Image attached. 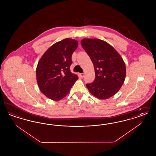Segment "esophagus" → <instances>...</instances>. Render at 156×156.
I'll use <instances>...</instances> for the list:
<instances>
[{
  "mask_svg": "<svg viewBox=\"0 0 156 156\" xmlns=\"http://www.w3.org/2000/svg\"><path fill=\"white\" fill-rule=\"evenodd\" d=\"M80 76H81V78H83V77L84 76V75H84V74H83V73H81V74H80Z\"/></svg>",
  "mask_w": 156,
  "mask_h": 156,
  "instance_id": "1",
  "label": "esophagus"
}]
</instances>
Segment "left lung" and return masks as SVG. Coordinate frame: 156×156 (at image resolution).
I'll list each match as a JSON object with an SVG mask.
<instances>
[{
  "label": "left lung",
  "mask_w": 156,
  "mask_h": 156,
  "mask_svg": "<svg viewBox=\"0 0 156 156\" xmlns=\"http://www.w3.org/2000/svg\"><path fill=\"white\" fill-rule=\"evenodd\" d=\"M81 43L95 69V80L86 85L90 93L101 99L113 96L125 80L126 66L123 59L112 45L104 40L83 38Z\"/></svg>",
  "instance_id": "left-lung-1"
}]
</instances>
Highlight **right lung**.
<instances>
[{"label":"right lung","mask_w":156,"mask_h":156,"mask_svg":"<svg viewBox=\"0 0 156 156\" xmlns=\"http://www.w3.org/2000/svg\"><path fill=\"white\" fill-rule=\"evenodd\" d=\"M78 45L72 38H65L51 45L39 60L36 68L37 82L40 91L53 101L66 97L78 80L70 71L71 57Z\"/></svg>","instance_id":"right-lung-1"}]
</instances>
